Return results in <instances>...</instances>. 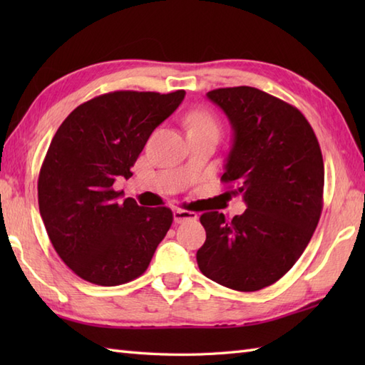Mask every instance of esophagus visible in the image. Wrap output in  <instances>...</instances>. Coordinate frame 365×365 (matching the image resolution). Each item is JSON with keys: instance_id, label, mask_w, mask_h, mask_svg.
<instances>
[{"instance_id": "obj_1", "label": "esophagus", "mask_w": 365, "mask_h": 365, "mask_svg": "<svg viewBox=\"0 0 365 365\" xmlns=\"http://www.w3.org/2000/svg\"><path fill=\"white\" fill-rule=\"evenodd\" d=\"M197 215L195 212H187V210H174V222L182 224L187 221H196Z\"/></svg>"}]
</instances>
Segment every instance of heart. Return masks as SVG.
I'll list each match as a JSON object with an SVG mask.
<instances>
[{
  "instance_id": "heart-1",
  "label": "heart",
  "mask_w": 365,
  "mask_h": 365,
  "mask_svg": "<svg viewBox=\"0 0 365 365\" xmlns=\"http://www.w3.org/2000/svg\"><path fill=\"white\" fill-rule=\"evenodd\" d=\"M187 128L188 135H220V122L210 111L205 110H196L191 111L187 119Z\"/></svg>"
}]
</instances>
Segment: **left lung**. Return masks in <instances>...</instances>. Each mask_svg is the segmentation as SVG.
Returning <instances> with one entry per match:
<instances>
[{"label": "left lung", "instance_id": "8db88e82", "mask_svg": "<svg viewBox=\"0 0 365 365\" xmlns=\"http://www.w3.org/2000/svg\"><path fill=\"white\" fill-rule=\"evenodd\" d=\"M207 97L234 130L221 182L230 183L247 208L230 221L220 212L200 216L207 238L197 265L224 287L257 292L297 263L319 224L320 144L299 110L260 89L221 88Z\"/></svg>", "mask_w": 365, "mask_h": 365}]
</instances>
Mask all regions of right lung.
<instances>
[{"instance_id": "add662e5", "label": "right lung", "mask_w": 365, "mask_h": 365, "mask_svg": "<svg viewBox=\"0 0 365 365\" xmlns=\"http://www.w3.org/2000/svg\"><path fill=\"white\" fill-rule=\"evenodd\" d=\"M183 98L185 91L110 92L75 108L53 136L38 174V210L54 251L84 281H133L168 234V207L122 199L114 182L133 175L152 131Z\"/></svg>"}]
</instances>
